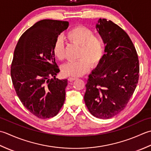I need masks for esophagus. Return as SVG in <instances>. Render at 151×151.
<instances>
[{
    "label": "esophagus",
    "instance_id": "esophagus-1",
    "mask_svg": "<svg viewBox=\"0 0 151 151\" xmlns=\"http://www.w3.org/2000/svg\"><path fill=\"white\" fill-rule=\"evenodd\" d=\"M78 78H77V77H69L68 78V81H74V80L78 79Z\"/></svg>",
    "mask_w": 151,
    "mask_h": 151
}]
</instances>
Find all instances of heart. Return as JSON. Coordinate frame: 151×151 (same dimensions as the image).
Returning a JSON list of instances; mask_svg holds the SVG:
<instances>
[{
    "instance_id": "heart-1",
    "label": "heart",
    "mask_w": 151,
    "mask_h": 151,
    "mask_svg": "<svg viewBox=\"0 0 151 151\" xmlns=\"http://www.w3.org/2000/svg\"><path fill=\"white\" fill-rule=\"evenodd\" d=\"M68 41L79 45L78 58L76 61L64 64L61 68L63 75L77 77L84 74L90 67L96 66L102 58L105 51V44L102 37L94 35L93 30L84 26H78L66 34ZM64 43L62 38L55 40L53 46V54L58 60L64 58Z\"/></svg>"
}]
</instances>
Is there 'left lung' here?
<instances>
[{
    "label": "left lung",
    "instance_id": "1",
    "mask_svg": "<svg viewBox=\"0 0 151 151\" xmlns=\"http://www.w3.org/2000/svg\"><path fill=\"white\" fill-rule=\"evenodd\" d=\"M96 29L106 44V54L88 76L84 100L92 115L106 119L127 106L139 80V65L133 42L122 28L100 18Z\"/></svg>",
    "mask_w": 151,
    "mask_h": 151
}]
</instances>
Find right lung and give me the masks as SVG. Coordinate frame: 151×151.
Returning <instances> with one entry per match:
<instances>
[{
    "instance_id": "right-lung-1",
    "label": "right lung",
    "mask_w": 151,
    "mask_h": 151,
    "mask_svg": "<svg viewBox=\"0 0 151 151\" xmlns=\"http://www.w3.org/2000/svg\"><path fill=\"white\" fill-rule=\"evenodd\" d=\"M68 25V21H39L21 35L15 49L12 83L24 107L40 119L57 115L65 100L68 80L56 78L60 70L52 50Z\"/></svg>"
}]
</instances>
